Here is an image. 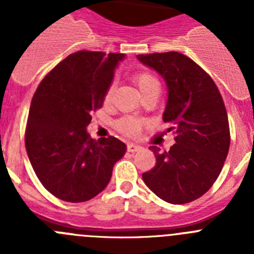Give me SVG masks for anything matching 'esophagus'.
<instances>
[{
  "instance_id": "1",
  "label": "esophagus",
  "mask_w": 254,
  "mask_h": 254,
  "mask_svg": "<svg viewBox=\"0 0 254 254\" xmlns=\"http://www.w3.org/2000/svg\"><path fill=\"white\" fill-rule=\"evenodd\" d=\"M141 149H142V146H141V145H138V143H133V142L127 143V150H128L129 152L140 151Z\"/></svg>"
}]
</instances>
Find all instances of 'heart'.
I'll return each mask as SVG.
<instances>
[{"instance_id":"b5f03b06","label":"heart","mask_w":254,"mask_h":254,"mask_svg":"<svg viewBox=\"0 0 254 254\" xmlns=\"http://www.w3.org/2000/svg\"><path fill=\"white\" fill-rule=\"evenodd\" d=\"M132 78H133L134 85L137 86L141 95L143 93H146V91L151 90V89L159 87V81L156 76L154 73L149 72V71H137V72L133 73V77ZM112 98H113V86H109L104 94V99H103L104 100V104H111ZM116 126L122 133L127 134V136H134L141 129L142 123H141V121L133 118V117H123V118L117 121Z\"/></svg>"}]
</instances>
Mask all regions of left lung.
Masks as SVG:
<instances>
[{
  "mask_svg": "<svg viewBox=\"0 0 254 254\" xmlns=\"http://www.w3.org/2000/svg\"><path fill=\"white\" fill-rule=\"evenodd\" d=\"M168 86L163 121L170 123L176 143L169 151L151 146L156 163L143 173L145 185L165 202H192L205 194L223 169L230 129L223 96L211 76L178 52L138 55Z\"/></svg>",
  "mask_w": 254,
  "mask_h": 254,
  "instance_id": "left-lung-1",
  "label": "left lung"
}]
</instances>
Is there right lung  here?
Returning <instances> with one entry per match:
<instances>
[{
    "mask_svg": "<svg viewBox=\"0 0 254 254\" xmlns=\"http://www.w3.org/2000/svg\"><path fill=\"white\" fill-rule=\"evenodd\" d=\"M123 58V53L75 52L42 80L31 99L26 152L40 183L57 198L85 202L99 194L125 155L118 138L95 141L86 132Z\"/></svg>",
    "mask_w": 254,
    "mask_h": 254,
    "instance_id": "add662e5",
    "label": "right lung"
}]
</instances>
